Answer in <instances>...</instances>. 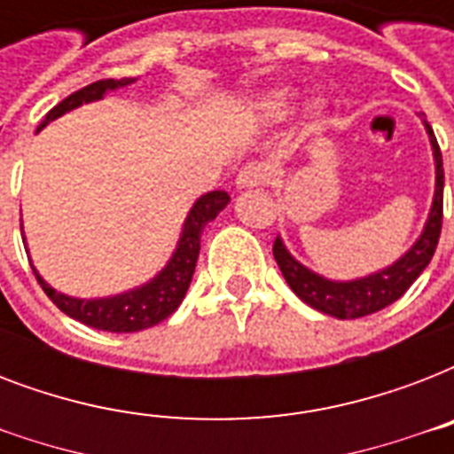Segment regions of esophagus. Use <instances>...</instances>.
<instances>
[{"instance_id":"obj_1","label":"esophagus","mask_w":454,"mask_h":454,"mask_svg":"<svg viewBox=\"0 0 454 454\" xmlns=\"http://www.w3.org/2000/svg\"><path fill=\"white\" fill-rule=\"evenodd\" d=\"M266 184V169H263L262 164H247V167H242L238 171V178H235V185H238V191H249V188H259V185Z\"/></svg>"}]
</instances>
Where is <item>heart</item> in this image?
<instances>
[{"mask_svg": "<svg viewBox=\"0 0 454 454\" xmlns=\"http://www.w3.org/2000/svg\"><path fill=\"white\" fill-rule=\"evenodd\" d=\"M292 108H294V94H292V89L287 87L269 89V91L259 96L254 103V110L259 113L262 120H266V122H283L285 117L292 113ZM309 113L313 117H317L323 113V106H320V103H310Z\"/></svg>", "mask_w": 454, "mask_h": 454, "instance_id": "heart-1", "label": "heart"}]
</instances>
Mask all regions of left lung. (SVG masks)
I'll list each match as a JSON object with an SVG mask.
<instances>
[{"instance_id": "1", "label": "left lung", "mask_w": 454, "mask_h": 454, "mask_svg": "<svg viewBox=\"0 0 454 454\" xmlns=\"http://www.w3.org/2000/svg\"><path fill=\"white\" fill-rule=\"evenodd\" d=\"M424 129L429 134L431 151H434V167H436V185H434V200H431L429 216L424 223L422 233L412 242V247L403 256H398L394 263L384 269L367 273L363 278L353 280H332L325 278L309 266H303L290 254L285 247L283 238H276L273 245V256L278 266L283 270L285 280L292 287V292L309 303L310 309L320 310L325 316L339 317V320H351V317H363L377 310L387 309L388 303L401 299L408 287L422 276V270L429 266L431 256L436 252L438 238H441V223H443V157L436 144L434 129L419 113Z\"/></svg>"}]
</instances>
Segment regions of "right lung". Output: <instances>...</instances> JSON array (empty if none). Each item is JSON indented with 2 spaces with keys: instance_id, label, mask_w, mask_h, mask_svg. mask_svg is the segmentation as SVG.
I'll list each match as a JSON object with an SVG mask.
<instances>
[{
  "instance_id": "1",
  "label": "right lung",
  "mask_w": 454,
  "mask_h": 454,
  "mask_svg": "<svg viewBox=\"0 0 454 454\" xmlns=\"http://www.w3.org/2000/svg\"><path fill=\"white\" fill-rule=\"evenodd\" d=\"M137 77H122V80H98L89 87L74 91L67 98L49 110V115L44 117V122L39 124L42 131L49 122L59 120L60 115H66L70 110L80 108L84 103L101 101L103 96H108L110 91L129 87L134 84ZM231 202L228 192L212 191L200 195L192 202L191 212L185 216L184 226H181V235L174 252H171L169 262L164 263V269L148 280V283L131 287L120 294H110V297H94V299H80L63 294V292L53 290L51 285L46 283L44 278L39 276V270L32 266L35 276H37L42 290L46 292V297L51 299L66 316L80 320V323L94 327V330L106 332H138L148 330L153 325L162 323L164 317H169L174 310L178 309V303L184 301L188 285L195 273V263H198L200 254V238L202 231L209 221L219 216L221 209H226ZM25 242V238H23ZM27 245V242H25Z\"/></svg>"
}]
</instances>
